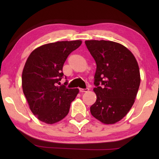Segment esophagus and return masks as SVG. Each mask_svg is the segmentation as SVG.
<instances>
[{"instance_id":"1","label":"esophagus","mask_w":159,"mask_h":159,"mask_svg":"<svg viewBox=\"0 0 159 159\" xmlns=\"http://www.w3.org/2000/svg\"><path fill=\"white\" fill-rule=\"evenodd\" d=\"M79 90L80 93H85V92H88L89 90V88H79Z\"/></svg>"}]
</instances>
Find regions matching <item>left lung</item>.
I'll return each instance as SVG.
<instances>
[{
  "instance_id": "8db88e82",
  "label": "left lung",
  "mask_w": 159,
  "mask_h": 159,
  "mask_svg": "<svg viewBox=\"0 0 159 159\" xmlns=\"http://www.w3.org/2000/svg\"><path fill=\"white\" fill-rule=\"evenodd\" d=\"M85 43L97 64V100L90 107L91 114L103 123L113 124L128 114L134 102L140 84L138 61L118 43L91 40Z\"/></svg>"
}]
</instances>
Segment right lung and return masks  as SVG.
<instances>
[{
	"label": "right lung",
	"mask_w": 159,
	"mask_h": 159,
	"mask_svg": "<svg viewBox=\"0 0 159 159\" xmlns=\"http://www.w3.org/2000/svg\"><path fill=\"white\" fill-rule=\"evenodd\" d=\"M81 41H58L35 49L26 60L22 72V89L31 111L48 124L60 121L68 114L70 105L79 90L60 84L62 68L69 54Z\"/></svg>",
	"instance_id": "right-lung-1"
}]
</instances>
